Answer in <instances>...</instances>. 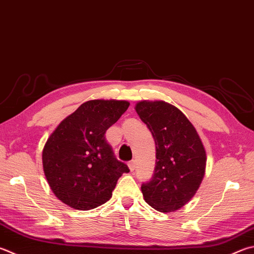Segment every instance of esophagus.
<instances>
[{
	"instance_id": "1",
	"label": "esophagus",
	"mask_w": 254,
	"mask_h": 254,
	"mask_svg": "<svg viewBox=\"0 0 254 254\" xmlns=\"http://www.w3.org/2000/svg\"><path fill=\"white\" fill-rule=\"evenodd\" d=\"M127 165H128V169L131 170V171H134V169H135V162L134 161H130V162L127 163Z\"/></svg>"
}]
</instances>
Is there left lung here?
Segmentation results:
<instances>
[{
  "label": "left lung",
  "mask_w": 254,
  "mask_h": 254,
  "mask_svg": "<svg viewBox=\"0 0 254 254\" xmlns=\"http://www.w3.org/2000/svg\"><path fill=\"white\" fill-rule=\"evenodd\" d=\"M155 142L154 173L141 190L145 202L160 212L179 210L195 194L204 177L206 155L199 134L179 109L163 101L135 105Z\"/></svg>",
  "instance_id": "1"
}]
</instances>
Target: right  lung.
I'll return each instance as SVG.
<instances>
[{
	"mask_svg": "<svg viewBox=\"0 0 254 254\" xmlns=\"http://www.w3.org/2000/svg\"><path fill=\"white\" fill-rule=\"evenodd\" d=\"M128 105L127 101H87L50 135L42 153L43 170L63 203L83 211L102 205L112 196L119 178L130 172L105 140V132Z\"/></svg>",
	"mask_w": 254,
	"mask_h": 254,
	"instance_id": "add662e5",
	"label": "right lung"
}]
</instances>
